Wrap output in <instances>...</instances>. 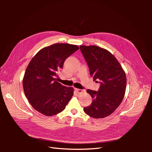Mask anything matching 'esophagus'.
Returning <instances> with one entry per match:
<instances>
[{
    "label": "esophagus",
    "instance_id": "esophagus-1",
    "mask_svg": "<svg viewBox=\"0 0 152 152\" xmlns=\"http://www.w3.org/2000/svg\"><path fill=\"white\" fill-rule=\"evenodd\" d=\"M75 90H76V91H77V93H79V94H81V93H84V92L85 91L83 90V89H75Z\"/></svg>",
    "mask_w": 152,
    "mask_h": 152
}]
</instances>
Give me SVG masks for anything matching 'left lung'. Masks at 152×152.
Returning a JSON list of instances; mask_svg holds the SVG:
<instances>
[{"mask_svg": "<svg viewBox=\"0 0 152 152\" xmlns=\"http://www.w3.org/2000/svg\"><path fill=\"white\" fill-rule=\"evenodd\" d=\"M94 80H100L98 91L87 89L93 102L84 108L95 118L108 117L121 104L126 89V75L116 58L108 50L96 45H80ZM98 82V81H97Z\"/></svg>", "mask_w": 152, "mask_h": 152, "instance_id": "left-lung-1", "label": "left lung"}]
</instances>
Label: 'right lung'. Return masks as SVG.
Listing matches in <instances>:
<instances>
[{
    "label": "right lung",
    "mask_w": 152,
    "mask_h": 152,
    "mask_svg": "<svg viewBox=\"0 0 152 152\" xmlns=\"http://www.w3.org/2000/svg\"><path fill=\"white\" fill-rule=\"evenodd\" d=\"M77 45L56 43L40 49L31 59L23 79L26 97L35 110L53 116L65 110L73 88L55 79L65 59L79 49Z\"/></svg>",
    "instance_id": "add662e5"
}]
</instances>
